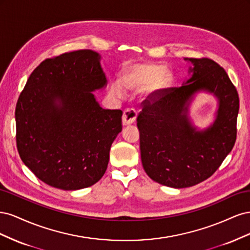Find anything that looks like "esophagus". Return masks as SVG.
<instances>
[{"mask_svg": "<svg viewBox=\"0 0 250 250\" xmlns=\"http://www.w3.org/2000/svg\"><path fill=\"white\" fill-rule=\"evenodd\" d=\"M135 119H137V111H135L133 108H126L123 112V117H122V122L123 125H129L132 124Z\"/></svg>", "mask_w": 250, "mask_h": 250, "instance_id": "34e87169", "label": "esophagus"}]
</instances>
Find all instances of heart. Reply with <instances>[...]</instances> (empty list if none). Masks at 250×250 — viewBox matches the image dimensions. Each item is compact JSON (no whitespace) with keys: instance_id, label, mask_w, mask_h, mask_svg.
<instances>
[{"instance_id":"obj_1","label":"heart","mask_w":250,"mask_h":250,"mask_svg":"<svg viewBox=\"0 0 250 250\" xmlns=\"http://www.w3.org/2000/svg\"><path fill=\"white\" fill-rule=\"evenodd\" d=\"M172 81V73L162 64H134L127 69L120 81L110 85V93L118 98L124 96V87L130 89L144 88L148 94L167 87Z\"/></svg>"}]
</instances>
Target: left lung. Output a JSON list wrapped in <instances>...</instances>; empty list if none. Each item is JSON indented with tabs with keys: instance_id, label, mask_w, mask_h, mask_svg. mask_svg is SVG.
<instances>
[{
	"instance_id": "1",
	"label": "left lung",
	"mask_w": 250,
	"mask_h": 250,
	"mask_svg": "<svg viewBox=\"0 0 250 250\" xmlns=\"http://www.w3.org/2000/svg\"><path fill=\"white\" fill-rule=\"evenodd\" d=\"M192 77L179 87L151 93L138 116L144 170L156 183L188 188L208 179L220 167L237 139L239 95L228 73L209 58H190ZM208 90L219 100L214 124L197 132L187 118L195 92Z\"/></svg>"
}]
</instances>
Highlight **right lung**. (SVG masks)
I'll use <instances>...</instances> for the list:
<instances>
[{
  "label": "right lung",
  "mask_w": 250,
  "mask_h": 250,
  "mask_svg": "<svg viewBox=\"0 0 250 250\" xmlns=\"http://www.w3.org/2000/svg\"><path fill=\"white\" fill-rule=\"evenodd\" d=\"M100 56L78 50L44 59L16 107L19 154L44 184L73 191L104 175L122 110L103 109L93 90L106 85Z\"/></svg>",
  "instance_id": "add662e5"
}]
</instances>
